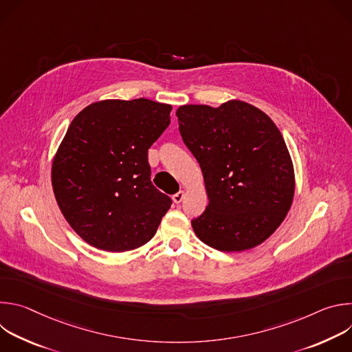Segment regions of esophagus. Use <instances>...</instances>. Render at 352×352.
Instances as JSON below:
<instances>
[{"instance_id":"1","label":"esophagus","mask_w":352,"mask_h":352,"mask_svg":"<svg viewBox=\"0 0 352 352\" xmlns=\"http://www.w3.org/2000/svg\"><path fill=\"white\" fill-rule=\"evenodd\" d=\"M184 196H185L184 190H179V192H177L175 195H173V200H174V204H181V202H182V199H184Z\"/></svg>"}]
</instances>
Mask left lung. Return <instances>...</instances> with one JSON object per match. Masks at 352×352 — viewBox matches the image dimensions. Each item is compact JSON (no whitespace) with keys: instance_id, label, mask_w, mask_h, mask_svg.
Listing matches in <instances>:
<instances>
[{"instance_id":"1","label":"left lung","mask_w":352,"mask_h":352,"mask_svg":"<svg viewBox=\"0 0 352 352\" xmlns=\"http://www.w3.org/2000/svg\"><path fill=\"white\" fill-rule=\"evenodd\" d=\"M177 117L209 197L206 210L190 221L197 238L223 252L262 243L285 219L295 186L292 162L276 124L239 100L217 109L181 106Z\"/></svg>"}]
</instances>
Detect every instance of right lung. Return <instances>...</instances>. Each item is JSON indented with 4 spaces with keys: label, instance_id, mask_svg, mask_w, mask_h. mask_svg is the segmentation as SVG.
Returning <instances> with one entry per match:
<instances>
[{
    "label": "right lung",
    "instance_id": "obj_1",
    "mask_svg": "<svg viewBox=\"0 0 352 352\" xmlns=\"http://www.w3.org/2000/svg\"><path fill=\"white\" fill-rule=\"evenodd\" d=\"M173 107L147 98L103 100L71 122L53 162L57 204L94 248L125 252L152 239L173 200L150 181L147 150Z\"/></svg>",
    "mask_w": 352,
    "mask_h": 352
}]
</instances>
